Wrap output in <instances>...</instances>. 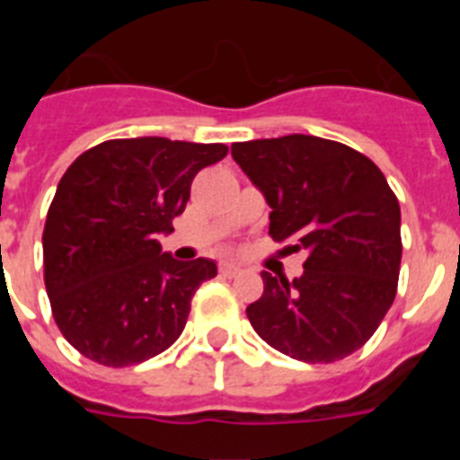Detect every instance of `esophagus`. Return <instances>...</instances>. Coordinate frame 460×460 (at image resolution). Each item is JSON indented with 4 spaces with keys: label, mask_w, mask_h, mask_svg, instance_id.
<instances>
[{
    "label": "esophagus",
    "mask_w": 460,
    "mask_h": 460,
    "mask_svg": "<svg viewBox=\"0 0 460 460\" xmlns=\"http://www.w3.org/2000/svg\"><path fill=\"white\" fill-rule=\"evenodd\" d=\"M239 271H242V270H239L237 265H233V262H223V265H221V274L227 276V279H233V276H237Z\"/></svg>",
    "instance_id": "34e87169"
}]
</instances>
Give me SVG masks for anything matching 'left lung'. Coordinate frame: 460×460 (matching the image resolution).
Masks as SVG:
<instances>
[{
    "label": "left lung",
    "mask_w": 460,
    "mask_h": 460,
    "mask_svg": "<svg viewBox=\"0 0 460 460\" xmlns=\"http://www.w3.org/2000/svg\"><path fill=\"white\" fill-rule=\"evenodd\" d=\"M233 158L265 195L270 234L306 251L304 274L276 279L246 306L274 350L327 364L367 343L396 296L401 207L371 158L348 145L292 133L234 142Z\"/></svg>",
    "instance_id": "1"
}]
</instances>
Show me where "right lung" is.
Instances as JSON below:
<instances>
[{
  "label": "right lung",
  "mask_w": 460,
  "mask_h": 460,
  "mask_svg": "<svg viewBox=\"0 0 460 460\" xmlns=\"http://www.w3.org/2000/svg\"><path fill=\"white\" fill-rule=\"evenodd\" d=\"M226 145L124 137L71 164L43 230L52 315L64 339L103 367H128L168 350L184 332L190 299L217 262L174 260L158 234L174 230L190 181Z\"/></svg>",
  "instance_id": "1"
}]
</instances>
